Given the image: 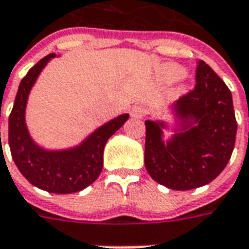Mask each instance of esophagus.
<instances>
[{"label": "esophagus", "mask_w": 249, "mask_h": 249, "mask_svg": "<svg viewBox=\"0 0 249 249\" xmlns=\"http://www.w3.org/2000/svg\"><path fill=\"white\" fill-rule=\"evenodd\" d=\"M146 107L142 106V105H137V106H134L131 108V111H130V114H131V117L134 118H142L144 114H146Z\"/></svg>", "instance_id": "34e87169"}]
</instances>
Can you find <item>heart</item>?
<instances>
[{
  "instance_id": "1",
  "label": "heart",
  "mask_w": 249,
  "mask_h": 249,
  "mask_svg": "<svg viewBox=\"0 0 249 249\" xmlns=\"http://www.w3.org/2000/svg\"><path fill=\"white\" fill-rule=\"evenodd\" d=\"M183 74H184V69L182 66H179V65H175V63H167V65H163L160 67V70L158 72V75H159V79L162 81V82H174V81H177L179 78L183 77ZM187 90V85H182V86L179 87V91H186Z\"/></svg>"
}]
</instances>
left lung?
<instances>
[{
    "instance_id": "8db88e82",
    "label": "left lung",
    "mask_w": 249,
    "mask_h": 249,
    "mask_svg": "<svg viewBox=\"0 0 249 249\" xmlns=\"http://www.w3.org/2000/svg\"><path fill=\"white\" fill-rule=\"evenodd\" d=\"M172 123L146 121L144 164L159 184L177 191L206 186L226 168L235 147L237 123L230 89L206 62L196 86L168 107ZM164 129L173 131L167 141Z\"/></svg>"
}]
</instances>
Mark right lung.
Instances as JSON below:
<instances>
[{
    "instance_id": "right-lung-1",
    "label": "right lung",
    "mask_w": 249,
    "mask_h": 249,
    "mask_svg": "<svg viewBox=\"0 0 249 249\" xmlns=\"http://www.w3.org/2000/svg\"><path fill=\"white\" fill-rule=\"evenodd\" d=\"M55 57V54H49L42 58L19 83L9 117V147L17 168L33 186L52 194H72L82 191L97 180L102 171L106 142L130 115L121 114L103 123L82 142L69 148L50 150L39 146L29 132L26 106L29 94L39 74Z\"/></svg>"
}]
</instances>
